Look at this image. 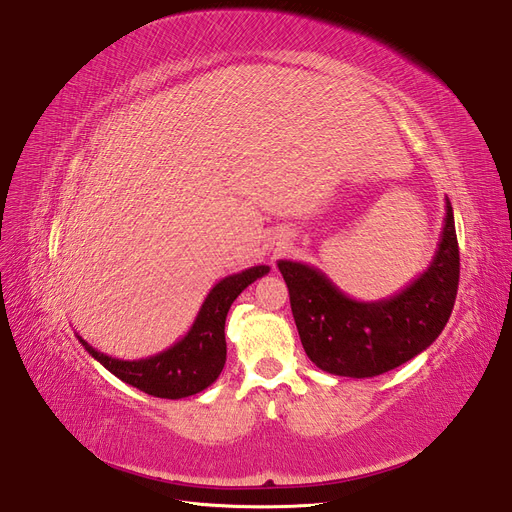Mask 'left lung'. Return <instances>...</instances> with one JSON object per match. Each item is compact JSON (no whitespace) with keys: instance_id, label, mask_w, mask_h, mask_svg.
<instances>
[{"instance_id":"1","label":"left lung","mask_w":512,"mask_h":512,"mask_svg":"<svg viewBox=\"0 0 512 512\" xmlns=\"http://www.w3.org/2000/svg\"><path fill=\"white\" fill-rule=\"evenodd\" d=\"M307 357L328 373L373 378L423 353L444 330L459 288L461 259L452 205L432 265L405 290L378 303L348 299L326 274L278 261Z\"/></svg>"}]
</instances>
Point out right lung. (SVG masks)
<instances>
[{
	"label": "right lung",
	"instance_id": "right-lung-1",
	"mask_svg": "<svg viewBox=\"0 0 512 512\" xmlns=\"http://www.w3.org/2000/svg\"><path fill=\"white\" fill-rule=\"evenodd\" d=\"M270 272L267 265H255L249 270L228 276L211 288L195 319L193 328L168 351L139 361H122L107 357L78 336V342L87 348L107 371H112L122 382L139 388L157 398H186L211 386L226 363V315L238 294L257 278Z\"/></svg>",
	"mask_w": 512,
	"mask_h": 512
}]
</instances>
